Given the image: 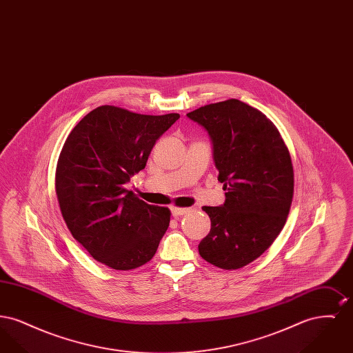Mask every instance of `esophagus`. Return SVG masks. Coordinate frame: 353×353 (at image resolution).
Segmentation results:
<instances>
[{
	"mask_svg": "<svg viewBox=\"0 0 353 353\" xmlns=\"http://www.w3.org/2000/svg\"><path fill=\"white\" fill-rule=\"evenodd\" d=\"M170 212H172V216L173 217H179V216H184L189 209L188 208H170Z\"/></svg>",
	"mask_w": 353,
	"mask_h": 353,
	"instance_id": "esophagus-1",
	"label": "esophagus"
}]
</instances>
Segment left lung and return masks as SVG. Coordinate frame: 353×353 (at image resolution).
<instances>
[{
	"mask_svg": "<svg viewBox=\"0 0 353 353\" xmlns=\"http://www.w3.org/2000/svg\"><path fill=\"white\" fill-rule=\"evenodd\" d=\"M186 117L209 134L226 192L223 205L202 208L212 228L199 252L219 269H241L266 252L285 226L294 194L290 152L266 115L238 99Z\"/></svg>",
	"mask_w": 353,
	"mask_h": 353,
	"instance_id": "8db88e82",
	"label": "left lung"
}]
</instances>
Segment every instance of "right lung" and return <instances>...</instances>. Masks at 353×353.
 I'll use <instances>...</instances> for the list:
<instances>
[{"instance_id":"obj_1","label":"right lung","mask_w":353,"mask_h":353,"mask_svg":"<svg viewBox=\"0 0 353 353\" xmlns=\"http://www.w3.org/2000/svg\"><path fill=\"white\" fill-rule=\"evenodd\" d=\"M179 118L101 105L65 141L55 173L62 216L72 236L111 269L151 261L168 229V208L137 199L124 185L145 168L153 145Z\"/></svg>"}]
</instances>
